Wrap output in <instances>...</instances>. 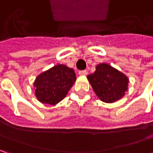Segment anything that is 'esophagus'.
Masks as SVG:
<instances>
[{"mask_svg": "<svg viewBox=\"0 0 153 153\" xmlns=\"http://www.w3.org/2000/svg\"><path fill=\"white\" fill-rule=\"evenodd\" d=\"M78 74H79L80 76H85L88 74V71H86V70H83V71H78Z\"/></svg>", "mask_w": 153, "mask_h": 153, "instance_id": "obj_1", "label": "esophagus"}]
</instances>
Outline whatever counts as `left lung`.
Returning a JSON list of instances; mask_svg holds the SVG:
<instances>
[{"label":"left lung","instance_id":"8db88e82","mask_svg":"<svg viewBox=\"0 0 153 153\" xmlns=\"http://www.w3.org/2000/svg\"><path fill=\"white\" fill-rule=\"evenodd\" d=\"M88 79L98 97L104 102L118 100L128 89V77L107 64L98 65L94 73L88 75Z\"/></svg>","mask_w":153,"mask_h":153}]
</instances>
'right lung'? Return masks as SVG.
<instances>
[{
	"label": "right lung",
	"instance_id": "add662e5",
	"mask_svg": "<svg viewBox=\"0 0 153 153\" xmlns=\"http://www.w3.org/2000/svg\"><path fill=\"white\" fill-rule=\"evenodd\" d=\"M76 81L72 69L58 65L39 75L35 81V93L39 101L55 105L61 101Z\"/></svg>",
	"mask_w": 153,
	"mask_h": 153
}]
</instances>
